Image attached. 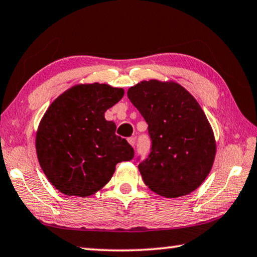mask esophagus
Wrapping results in <instances>:
<instances>
[{
	"label": "esophagus",
	"instance_id": "1",
	"mask_svg": "<svg viewBox=\"0 0 257 257\" xmlns=\"http://www.w3.org/2000/svg\"><path fill=\"white\" fill-rule=\"evenodd\" d=\"M127 141H128V144L132 146V147H133V146H134V145H136V138H134V137H131V138H128V139H127Z\"/></svg>",
	"mask_w": 257,
	"mask_h": 257
}]
</instances>
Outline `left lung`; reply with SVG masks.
I'll return each instance as SVG.
<instances>
[{
    "mask_svg": "<svg viewBox=\"0 0 257 257\" xmlns=\"http://www.w3.org/2000/svg\"><path fill=\"white\" fill-rule=\"evenodd\" d=\"M127 96L148 124L152 152L139 164L142 180L154 193L176 199L200 186L216 156L211 125L197 101L178 82L142 80Z\"/></svg>",
    "mask_w": 257,
    "mask_h": 257,
    "instance_id": "left-lung-1",
    "label": "left lung"
}]
</instances>
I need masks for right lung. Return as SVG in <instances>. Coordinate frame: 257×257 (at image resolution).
<instances>
[{
  "mask_svg": "<svg viewBox=\"0 0 257 257\" xmlns=\"http://www.w3.org/2000/svg\"><path fill=\"white\" fill-rule=\"evenodd\" d=\"M123 96V88L78 84L48 106L38 126L35 149L43 173L63 194H95L111 179L117 163L133 159V148L104 118Z\"/></svg>",
  "mask_w": 257,
  "mask_h": 257,
  "instance_id": "1",
  "label": "right lung"
}]
</instances>
